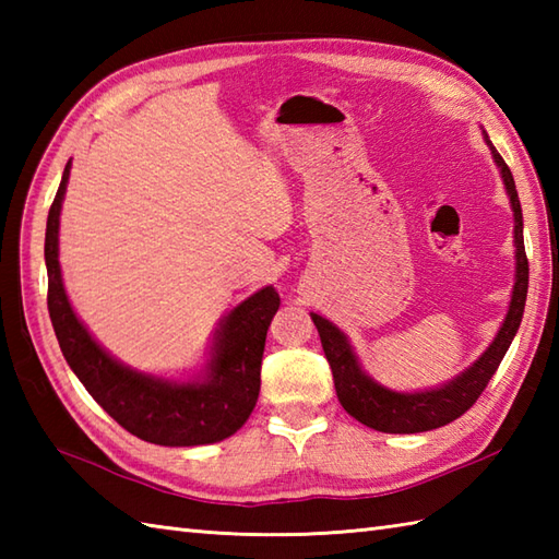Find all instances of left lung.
I'll return each instance as SVG.
<instances>
[{
    "instance_id": "obj_1",
    "label": "left lung",
    "mask_w": 559,
    "mask_h": 559,
    "mask_svg": "<svg viewBox=\"0 0 559 559\" xmlns=\"http://www.w3.org/2000/svg\"><path fill=\"white\" fill-rule=\"evenodd\" d=\"M485 141H488L497 168L502 173L509 201H512L514 245H516V281L512 290V302H509L504 324L500 326V334H497L495 341L490 343V348L485 350L466 372H461L456 379H451L449 384L432 391L401 394V391H391L382 384H377L370 374L362 372V367L358 358H355L346 334H343L338 326L331 324L329 319L312 314V322L319 331V338H322V348L331 365V372H334V386H336V396L341 401V406L346 408V413H350L355 420L372 427L377 432H391V435L427 432L461 418V415L478 401L483 389L488 386L492 374L497 372V367H500L504 358V353L509 350V346H512L521 324V317H524V305H526V293H528L524 218H521V204H519L512 170L507 168L504 158L490 144L488 134H485Z\"/></svg>"
}]
</instances>
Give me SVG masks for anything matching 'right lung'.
Segmentation results:
<instances>
[{
  "instance_id": "add662e5",
  "label": "right lung",
  "mask_w": 559,
  "mask_h": 559,
  "mask_svg": "<svg viewBox=\"0 0 559 559\" xmlns=\"http://www.w3.org/2000/svg\"><path fill=\"white\" fill-rule=\"evenodd\" d=\"M69 168L71 163L47 213L45 230L47 310L64 360L103 411L144 442L197 447L235 435L259 399L266 331L281 305L276 288H261L223 319L206 374L197 382H170L129 370L93 341L71 310L62 286L57 235Z\"/></svg>"
}]
</instances>
